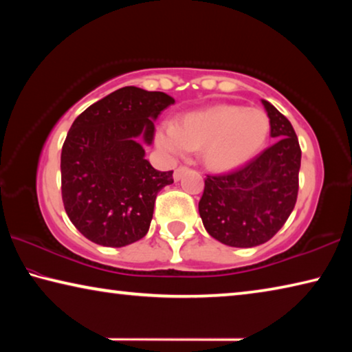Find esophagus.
<instances>
[{
	"label": "esophagus",
	"instance_id": "34e87169",
	"mask_svg": "<svg viewBox=\"0 0 352 352\" xmlns=\"http://www.w3.org/2000/svg\"><path fill=\"white\" fill-rule=\"evenodd\" d=\"M188 170V168H184V166H180V168H177L175 170H174V180L175 182H178V180H182V177H183V174L184 172Z\"/></svg>",
	"mask_w": 352,
	"mask_h": 352
}]
</instances>
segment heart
<instances>
[{
	"mask_svg": "<svg viewBox=\"0 0 352 352\" xmlns=\"http://www.w3.org/2000/svg\"><path fill=\"white\" fill-rule=\"evenodd\" d=\"M269 135L270 118L264 110L219 104L189 111L177 122H162L155 141L169 155L199 151L208 169L226 172L254 158L264 148Z\"/></svg>",
	"mask_w": 352,
	"mask_h": 352,
	"instance_id": "obj_1",
	"label": "heart"
}]
</instances>
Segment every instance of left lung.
Masks as SVG:
<instances>
[{"label":"left lung","instance_id":"1","mask_svg":"<svg viewBox=\"0 0 352 352\" xmlns=\"http://www.w3.org/2000/svg\"><path fill=\"white\" fill-rule=\"evenodd\" d=\"M276 142L241 169L206 175L199 212L205 230L230 247L270 241L294 211L301 148L287 118L262 99Z\"/></svg>","mask_w":352,"mask_h":352}]
</instances>
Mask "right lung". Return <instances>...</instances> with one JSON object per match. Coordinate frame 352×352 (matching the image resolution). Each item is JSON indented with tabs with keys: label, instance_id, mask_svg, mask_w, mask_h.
Listing matches in <instances>:
<instances>
[{
	"label": "right lung",
	"instance_id": "obj_1",
	"mask_svg": "<svg viewBox=\"0 0 352 352\" xmlns=\"http://www.w3.org/2000/svg\"><path fill=\"white\" fill-rule=\"evenodd\" d=\"M162 91L124 87L80 113L62 147V200L73 225L102 247L147 234L157 194L174 183L146 160L153 121L174 104Z\"/></svg>",
	"mask_w": 352,
	"mask_h": 352
}]
</instances>
